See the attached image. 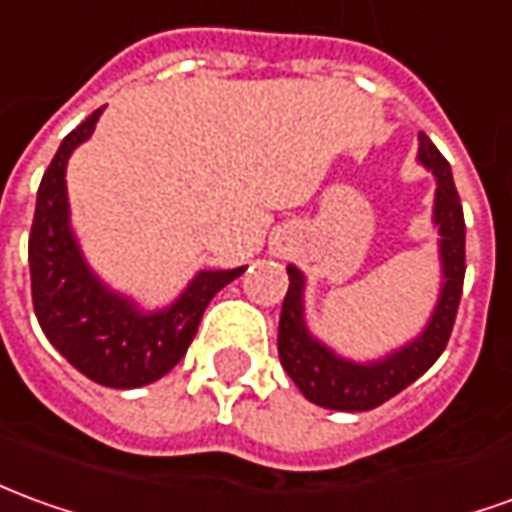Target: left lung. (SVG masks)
Listing matches in <instances>:
<instances>
[{"instance_id": "obj_1", "label": "left lung", "mask_w": 512, "mask_h": 512, "mask_svg": "<svg viewBox=\"0 0 512 512\" xmlns=\"http://www.w3.org/2000/svg\"><path fill=\"white\" fill-rule=\"evenodd\" d=\"M418 160L432 169L438 180L435 191V224L441 230V263H443V291L432 321L421 338L393 352L380 363L357 366L349 360L335 357L330 349L310 338L305 327V310H302V288L305 277L299 268L288 266V293L282 299L280 332H277V349L280 363L296 388L305 393L313 405L327 410H374L391 396L405 391L410 382H416L427 368L441 357L455 327L463 277H466V219L463 205L457 196L455 180L449 160L438 152L427 135H418Z\"/></svg>"}]
</instances>
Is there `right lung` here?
<instances>
[{
	"instance_id": "obj_1",
	"label": "right lung",
	"mask_w": 512,
	"mask_h": 512,
	"mask_svg": "<svg viewBox=\"0 0 512 512\" xmlns=\"http://www.w3.org/2000/svg\"><path fill=\"white\" fill-rule=\"evenodd\" d=\"M99 113L102 107L63 138L38 188L30 230L32 307L52 346L88 380L141 388L180 363L210 299L246 268L202 271L169 310L149 316L96 280L69 230L66 160L94 132Z\"/></svg>"
}]
</instances>
